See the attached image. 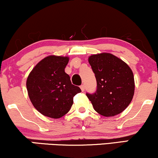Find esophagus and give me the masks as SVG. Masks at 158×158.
<instances>
[{"label": "esophagus", "instance_id": "34e87169", "mask_svg": "<svg viewBox=\"0 0 158 158\" xmlns=\"http://www.w3.org/2000/svg\"><path fill=\"white\" fill-rule=\"evenodd\" d=\"M80 88H81V91H84L85 90V86L83 85H81V86H80Z\"/></svg>", "mask_w": 158, "mask_h": 158}]
</instances>
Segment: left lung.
I'll return each instance as SVG.
<instances>
[{"label":"left lung","instance_id":"8db88e82","mask_svg":"<svg viewBox=\"0 0 158 158\" xmlns=\"http://www.w3.org/2000/svg\"><path fill=\"white\" fill-rule=\"evenodd\" d=\"M97 82V91L86 94L94 110L106 117L122 113L135 94V79L130 67L122 59L108 52L89 56Z\"/></svg>","mask_w":158,"mask_h":158}]
</instances>
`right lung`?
Here are the masks:
<instances>
[{"label":"right lung","instance_id":"right-lung-1","mask_svg":"<svg viewBox=\"0 0 158 158\" xmlns=\"http://www.w3.org/2000/svg\"><path fill=\"white\" fill-rule=\"evenodd\" d=\"M68 61V56H48L34 67L27 77V93L32 104L48 117L59 119L65 115L73 105L74 96L81 92L65 73Z\"/></svg>","mask_w":158,"mask_h":158}]
</instances>
